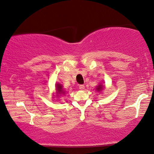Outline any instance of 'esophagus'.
Masks as SVG:
<instances>
[{"instance_id": "34e87169", "label": "esophagus", "mask_w": 154, "mask_h": 154, "mask_svg": "<svg viewBox=\"0 0 154 154\" xmlns=\"http://www.w3.org/2000/svg\"><path fill=\"white\" fill-rule=\"evenodd\" d=\"M79 89L81 90H83L84 89H85V85H79Z\"/></svg>"}]
</instances>
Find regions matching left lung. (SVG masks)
Returning a JSON list of instances; mask_svg holds the SVG:
<instances>
[{
	"label": "left lung",
	"instance_id": "8db88e82",
	"mask_svg": "<svg viewBox=\"0 0 154 154\" xmlns=\"http://www.w3.org/2000/svg\"><path fill=\"white\" fill-rule=\"evenodd\" d=\"M102 87H103V86H102V85H99V86L97 87V90H99V91H100V90H101V89H102Z\"/></svg>",
	"mask_w": 154,
	"mask_h": 154
}]
</instances>
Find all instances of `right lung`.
<instances>
[{
  "instance_id": "add662e5",
  "label": "right lung",
  "mask_w": 154,
  "mask_h": 154,
  "mask_svg": "<svg viewBox=\"0 0 154 154\" xmlns=\"http://www.w3.org/2000/svg\"><path fill=\"white\" fill-rule=\"evenodd\" d=\"M56 88H57V91L58 92L59 94L64 93V92H63V91H62V86L60 85L57 84L56 85Z\"/></svg>"
}]
</instances>
